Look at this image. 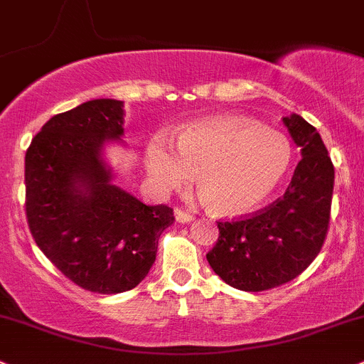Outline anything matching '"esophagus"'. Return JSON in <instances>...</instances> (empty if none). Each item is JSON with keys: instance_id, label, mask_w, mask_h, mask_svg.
Segmentation results:
<instances>
[{"instance_id": "1", "label": "esophagus", "mask_w": 364, "mask_h": 364, "mask_svg": "<svg viewBox=\"0 0 364 364\" xmlns=\"http://www.w3.org/2000/svg\"><path fill=\"white\" fill-rule=\"evenodd\" d=\"M175 219L178 220V223H193L194 220V215H191L189 212H183V210H178V208H175Z\"/></svg>"}]
</instances>
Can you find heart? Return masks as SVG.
<instances>
[{
	"label": "heart",
	"mask_w": 364,
	"mask_h": 364,
	"mask_svg": "<svg viewBox=\"0 0 364 364\" xmlns=\"http://www.w3.org/2000/svg\"><path fill=\"white\" fill-rule=\"evenodd\" d=\"M291 144L282 133L238 115H219L186 126L177 141L156 134L144 164L159 194L194 178L212 212L242 215L273 194L291 166Z\"/></svg>",
	"instance_id": "1"
}]
</instances>
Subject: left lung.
<instances>
[{
    "mask_svg": "<svg viewBox=\"0 0 364 364\" xmlns=\"http://www.w3.org/2000/svg\"><path fill=\"white\" fill-rule=\"evenodd\" d=\"M301 151L282 200L242 220L217 223L219 238L207 254L213 272L235 289H273L296 279L324 243L335 168L321 134L301 115L282 119Z\"/></svg>",
    "mask_w": 364,
    "mask_h": 364,
    "instance_id": "8db88e82",
    "label": "left lung"
}]
</instances>
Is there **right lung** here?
I'll use <instances>...</instances> for the list:
<instances>
[{
	"label": "right lung",
	"instance_id": "add662e5",
	"mask_svg": "<svg viewBox=\"0 0 364 364\" xmlns=\"http://www.w3.org/2000/svg\"><path fill=\"white\" fill-rule=\"evenodd\" d=\"M124 101L91 100L45 122L26 152V215L40 250L82 289L117 294L154 264L173 210L114 183L105 145L124 144Z\"/></svg>",
	"mask_w": 364,
	"mask_h": 364
}]
</instances>
